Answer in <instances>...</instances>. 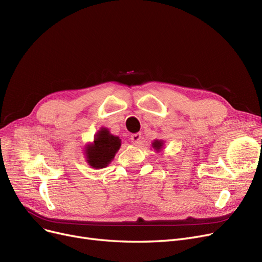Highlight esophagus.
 <instances>
[{"mask_svg": "<svg viewBox=\"0 0 262 262\" xmlns=\"http://www.w3.org/2000/svg\"><path fill=\"white\" fill-rule=\"evenodd\" d=\"M130 140L134 144H140L141 142V134L136 133V134H133L130 136Z\"/></svg>", "mask_w": 262, "mask_h": 262, "instance_id": "1", "label": "esophagus"}]
</instances>
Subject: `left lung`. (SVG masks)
I'll use <instances>...</instances> for the list:
<instances>
[{"instance_id": "obj_1", "label": "left lung", "mask_w": 262, "mask_h": 262, "mask_svg": "<svg viewBox=\"0 0 262 262\" xmlns=\"http://www.w3.org/2000/svg\"><path fill=\"white\" fill-rule=\"evenodd\" d=\"M162 141H159V140H157V141H154L153 142V144H152V147L154 148V149H157V150H159V149H161V147H162Z\"/></svg>"}]
</instances>
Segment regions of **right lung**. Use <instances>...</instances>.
I'll return each mask as SVG.
<instances>
[{
  "instance_id": "1",
  "label": "right lung",
  "mask_w": 262,
  "mask_h": 262,
  "mask_svg": "<svg viewBox=\"0 0 262 262\" xmlns=\"http://www.w3.org/2000/svg\"><path fill=\"white\" fill-rule=\"evenodd\" d=\"M120 147L121 139L113 136L106 128H101L94 143L86 149L87 162L94 168H103L112 161Z\"/></svg>"
}]
</instances>
